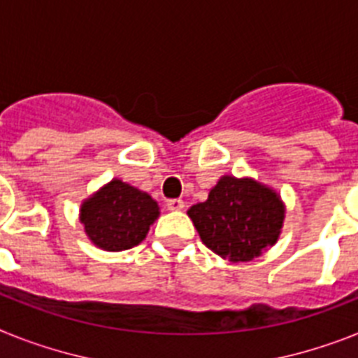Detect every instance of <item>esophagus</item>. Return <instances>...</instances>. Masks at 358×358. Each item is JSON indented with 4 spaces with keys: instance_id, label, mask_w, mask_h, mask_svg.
I'll return each mask as SVG.
<instances>
[{
    "instance_id": "1",
    "label": "esophagus",
    "mask_w": 358,
    "mask_h": 358,
    "mask_svg": "<svg viewBox=\"0 0 358 358\" xmlns=\"http://www.w3.org/2000/svg\"><path fill=\"white\" fill-rule=\"evenodd\" d=\"M165 206H167V209H171V211H180V209H184V200H180V198H171V200H167L165 202Z\"/></svg>"
}]
</instances>
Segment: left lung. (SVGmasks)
I'll return each mask as SVG.
<instances>
[{"mask_svg": "<svg viewBox=\"0 0 358 358\" xmlns=\"http://www.w3.org/2000/svg\"><path fill=\"white\" fill-rule=\"evenodd\" d=\"M187 215L213 253L248 262L276 242L284 206L271 189L253 180L222 176L206 202L191 207Z\"/></svg>", "mask_w": 358, "mask_h": 358, "instance_id": "obj_1", "label": "left lung"}]
</instances>
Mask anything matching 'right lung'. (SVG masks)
Instances as JSON below:
<instances>
[{
	"mask_svg": "<svg viewBox=\"0 0 358 358\" xmlns=\"http://www.w3.org/2000/svg\"><path fill=\"white\" fill-rule=\"evenodd\" d=\"M158 216V203L147 193L113 180L82 206L85 233L105 251L138 245Z\"/></svg>",
	"mask_w": 358,
	"mask_h": 358,
	"instance_id": "add662e5",
	"label": "right lung"
}]
</instances>
